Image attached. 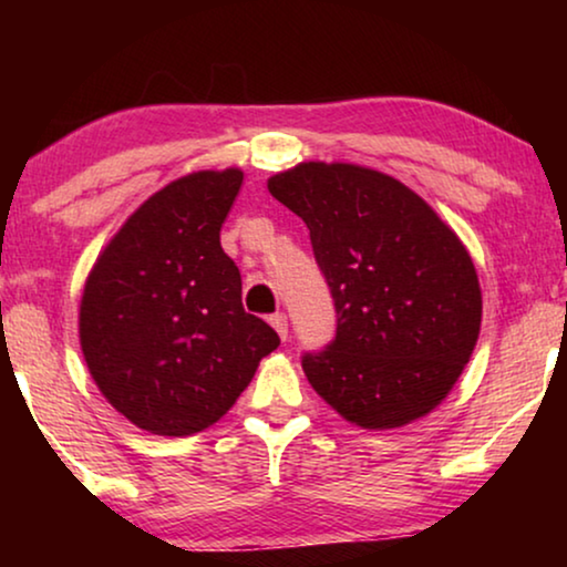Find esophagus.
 I'll use <instances>...</instances> for the list:
<instances>
[{"mask_svg": "<svg viewBox=\"0 0 567 567\" xmlns=\"http://www.w3.org/2000/svg\"><path fill=\"white\" fill-rule=\"evenodd\" d=\"M268 322L274 324V330L278 332V338H281V340L289 338V320H286V315H284V312L270 315V320H268Z\"/></svg>", "mask_w": 567, "mask_h": 567, "instance_id": "esophagus-1", "label": "esophagus"}]
</instances>
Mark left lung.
<instances>
[{"label":"left lung","mask_w":567,"mask_h":567,"mask_svg":"<svg viewBox=\"0 0 567 567\" xmlns=\"http://www.w3.org/2000/svg\"><path fill=\"white\" fill-rule=\"evenodd\" d=\"M268 190L305 219L336 301V338L301 359L315 392L361 429L429 415L480 336L467 247L417 193L371 167L301 162Z\"/></svg>","instance_id":"left-lung-1"}]
</instances>
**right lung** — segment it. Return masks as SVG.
I'll return each instance as SVG.
<instances>
[{"label": "right lung", "mask_w": 567, "mask_h": 567, "mask_svg": "<svg viewBox=\"0 0 567 567\" xmlns=\"http://www.w3.org/2000/svg\"><path fill=\"white\" fill-rule=\"evenodd\" d=\"M243 169L177 177L128 216L92 266L80 343L97 390L138 429L190 436L235 405L276 330L243 307L219 231Z\"/></svg>", "instance_id": "add662e5"}]
</instances>
